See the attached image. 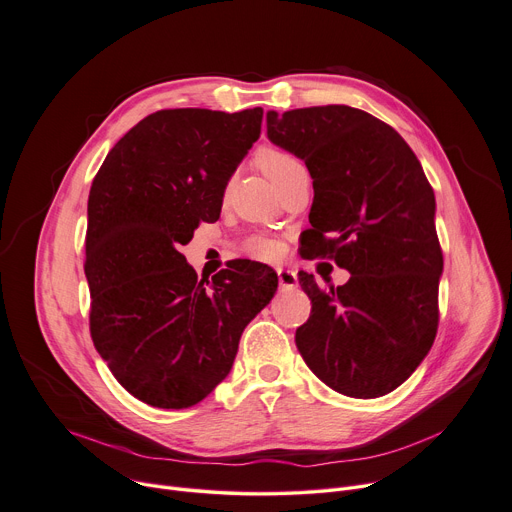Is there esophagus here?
<instances>
[{"mask_svg": "<svg viewBox=\"0 0 512 512\" xmlns=\"http://www.w3.org/2000/svg\"><path fill=\"white\" fill-rule=\"evenodd\" d=\"M277 280H280V286L284 290H294L298 288V273L288 267H277Z\"/></svg>", "mask_w": 512, "mask_h": 512, "instance_id": "obj_1", "label": "esophagus"}]
</instances>
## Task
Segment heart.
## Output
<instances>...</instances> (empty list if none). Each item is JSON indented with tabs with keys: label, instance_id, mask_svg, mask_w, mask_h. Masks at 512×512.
<instances>
[{
	"label": "heart",
	"instance_id": "obj_1",
	"mask_svg": "<svg viewBox=\"0 0 512 512\" xmlns=\"http://www.w3.org/2000/svg\"><path fill=\"white\" fill-rule=\"evenodd\" d=\"M257 163L261 165V169L267 173V177H269L275 185H280L282 179H284L290 171L302 167L300 161H298L292 153H288V151H284V149H277V147H263V149H259V153H257ZM228 192H230V181L224 183L222 198H226ZM247 251H249L251 257H255V259H259V261H275L277 257H280V253H282V249H280V245H277L275 239L263 237V235L253 237V239L247 243Z\"/></svg>",
	"mask_w": 512,
	"mask_h": 512
}]
</instances>
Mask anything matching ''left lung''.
I'll return each instance as SVG.
<instances>
[{"label":"left lung","mask_w":512,"mask_h":512,"mask_svg":"<svg viewBox=\"0 0 512 512\" xmlns=\"http://www.w3.org/2000/svg\"><path fill=\"white\" fill-rule=\"evenodd\" d=\"M267 136L312 177L306 255L351 273L329 290L298 273L312 310L296 347L335 392L384 396L410 378L439 327L443 251L431 183L390 124L351 106L267 112Z\"/></svg>","instance_id":"obj_1"}]
</instances>
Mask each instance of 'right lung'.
<instances>
[{
  "instance_id": "right-lung-1",
  "label": "right lung",
  "mask_w": 512,
  "mask_h": 512,
  "mask_svg": "<svg viewBox=\"0 0 512 512\" xmlns=\"http://www.w3.org/2000/svg\"><path fill=\"white\" fill-rule=\"evenodd\" d=\"M263 110H159L108 153L87 200L89 333L114 378L157 408H188L226 376L277 273L237 259L212 284L179 247L220 216L222 188L261 134Z\"/></svg>"
}]
</instances>
